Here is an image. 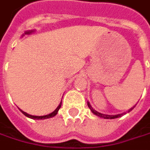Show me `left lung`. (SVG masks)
Wrapping results in <instances>:
<instances>
[{"instance_id": "obj_1", "label": "left lung", "mask_w": 150, "mask_h": 150, "mask_svg": "<svg viewBox=\"0 0 150 150\" xmlns=\"http://www.w3.org/2000/svg\"><path fill=\"white\" fill-rule=\"evenodd\" d=\"M87 106H88V108L91 110V111L93 113V114H96V116H98V117H103V118H107V119H113V118H117V117H121L123 114H118V115H105V114H102V113H100V112H98V111H96V110H93V108H92V106L90 105V103H87ZM134 108H132L131 110H133Z\"/></svg>"}]
</instances>
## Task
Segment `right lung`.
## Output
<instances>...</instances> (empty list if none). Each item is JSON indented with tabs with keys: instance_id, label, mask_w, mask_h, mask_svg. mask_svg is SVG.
I'll use <instances>...</instances> for the list:
<instances>
[{
	"instance_id": "obj_1",
	"label": "right lung",
	"mask_w": 150,
	"mask_h": 150,
	"mask_svg": "<svg viewBox=\"0 0 150 150\" xmlns=\"http://www.w3.org/2000/svg\"><path fill=\"white\" fill-rule=\"evenodd\" d=\"M32 32H33V31H30V32H27V33H25V34L26 33H31ZM61 105H62V103L59 104V106L55 109V110H54L52 113H50V114H48V115H46V116H32V115H29V114H27L26 112H25V111H23V110H21V112L25 115V116H26V117H30V118H33V119H46V118H49V117H54L55 115L57 114V112H58V110H59V109L61 108Z\"/></svg>"
}]
</instances>
